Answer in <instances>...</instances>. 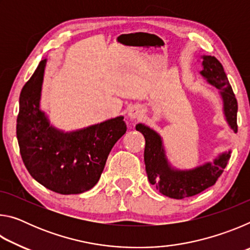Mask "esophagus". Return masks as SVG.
I'll return each mask as SVG.
<instances>
[{"instance_id": "esophagus-1", "label": "esophagus", "mask_w": 250, "mask_h": 250, "mask_svg": "<svg viewBox=\"0 0 250 250\" xmlns=\"http://www.w3.org/2000/svg\"><path fill=\"white\" fill-rule=\"evenodd\" d=\"M140 110H139L138 107H133L131 108L128 111V116L131 118V119H137V118L140 117Z\"/></svg>"}]
</instances>
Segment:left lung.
<instances>
[{"label":"left lung","instance_id":"obj_1","mask_svg":"<svg viewBox=\"0 0 250 250\" xmlns=\"http://www.w3.org/2000/svg\"><path fill=\"white\" fill-rule=\"evenodd\" d=\"M201 75L207 82L221 91L224 103V113L230 128L237 132V110L238 104L234 91L224 71L223 65L214 56H203V70ZM135 129L145 135V163L149 182L163 195L176 200L189 197L213 186L222 175L230 158V151L223 153L213 163L188 171L175 170L167 162L162 140L154 130L142 124Z\"/></svg>","mask_w":250,"mask_h":250}]
</instances>
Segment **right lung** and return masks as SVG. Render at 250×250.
<instances>
[{"label": "right lung", "mask_w": 250, "mask_h": 250, "mask_svg": "<svg viewBox=\"0 0 250 250\" xmlns=\"http://www.w3.org/2000/svg\"><path fill=\"white\" fill-rule=\"evenodd\" d=\"M46 59L24 84L20 95L16 135L22 160L34 179L59 194L89 191L99 181L108 155L125 133L124 117L73 132L49 124L40 109Z\"/></svg>", "instance_id": "right-lung-1"}]
</instances>
